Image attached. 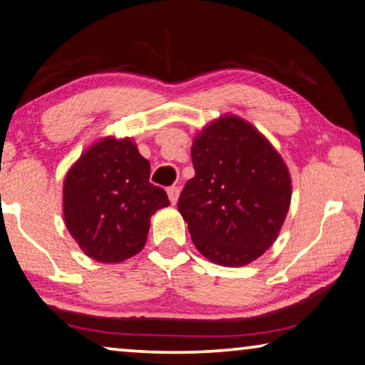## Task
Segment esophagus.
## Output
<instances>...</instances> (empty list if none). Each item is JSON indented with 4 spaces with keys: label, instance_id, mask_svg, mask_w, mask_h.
Here are the masks:
<instances>
[{
    "label": "esophagus",
    "instance_id": "obj_1",
    "mask_svg": "<svg viewBox=\"0 0 365 365\" xmlns=\"http://www.w3.org/2000/svg\"><path fill=\"white\" fill-rule=\"evenodd\" d=\"M167 193H168V198H170V203L175 205L178 202V195H180V188L173 185V187H168Z\"/></svg>",
    "mask_w": 365,
    "mask_h": 365
}]
</instances>
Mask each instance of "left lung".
I'll use <instances>...</instances> for the list:
<instances>
[{
	"mask_svg": "<svg viewBox=\"0 0 365 365\" xmlns=\"http://www.w3.org/2000/svg\"><path fill=\"white\" fill-rule=\"evenodd\" d=\"M195 177L178 210L205 258L243 266L278 236L291 202V178L279 153L240 117L210 124L193 140Z\"/></svg>",
	"mask_w": 365,
	"mask_h": 365,
	"instance_id": "8db88e82",
	"label": "left lung"
}]
</instances>
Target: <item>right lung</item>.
Instances as JSON below:
<instances>
[{
  "mask_svg": "<svg viewBox=\"0 0 365 365\" xmlns=\"http://www.w3.org/2000/svg\"><path fill=\"white\" fill-rule=\"evenodd\" d=\"M150 163L130 138L94 143L64 182V220L89 258L119 263L147 241L150 217L168 207L165 190L150 183Z\"/></svg>",
  "mask_w": 365,
  "mask_h": 365,
  "instance_id": "1",
  "label": "right lung"
}]
</instances>
